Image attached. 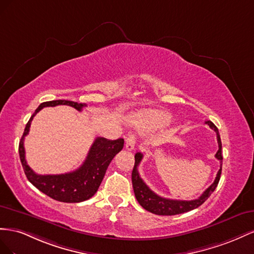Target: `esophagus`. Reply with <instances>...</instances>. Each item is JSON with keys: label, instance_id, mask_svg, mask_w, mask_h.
<instances>
[{"label": "esophagus", "instance_id": "1", "mask_svg": "<svg viewBox=\"0 0 254 254\" xmlns=\"http://www.w3.org/2000/svg\"><path fill=\"white\" fill-rule=\"evenodd\" d=\"M135 143H136V138L133 135H129L127 140H126V149L128 151H132L135 148Z\"/></svg>", "mask_w": 254, "mask_h": 254}]
</instances>
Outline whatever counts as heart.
<instances>
[{"instance_id":"1","label":"heart","mask_w":254,"mask_h":254,"mask_svg":"<svg viewBox=\"0 0 254 254\" xmlns=\"http://www.w3.org/2000/svg\"><path fill=\"white\" fill-rule=\"evenodd\" d=\"M137 118L151 127H163L171 121V115L165 111L149 110L139 113Z\"/></svg>"}]
</instances>
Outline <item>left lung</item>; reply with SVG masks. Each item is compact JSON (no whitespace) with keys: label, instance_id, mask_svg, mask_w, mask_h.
<instances>
[{"label":"left lung","instance_id":"obj_1","mask_svg":"<svg viewBox=\"0 0 254 254\" xmlns=\"http://www.w3.org/2000/svg\"><path fill=\"white\" fill-rule=\"evenodd\" d=\"M205 123L209 126V127L213 128L217 134V141H218L219 149H218V151H217L215 157L220 162V169L218 172H217V176H216L214 183L209 186L198 199L190 200V201L172 200V199L163 198V197H161V195L156 194L154 191H152L149 188V186L143 182L142 179L139 176V172H138V166L141 162L143 155H142V153H140V152H137V153L135 154V165H134V168L132 171L133 190H134L135 197H136L137 201H138V203L144 209H147L148 212L156 214V215H163V216H172V215H178V214L190 212V211H191V209L197 208L201 204H203L204 202L208 199L209 195H211L212 192L215 190V188L219 183L220 175H221V166H222L221 139H220L218 128L216 127L214 123L212 121H205Z\"/></svg>","mask_w":254,"mask_h":254}]
</instances>
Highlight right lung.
Returning <instances> with one entry per match:
<instances>
[{
  "instance_id": "obj_1",
  "label": "right lung",
  "mask_w": 254,
  "mask_h": 254,
  "mask_svg": "<svg viewBox=\"0 0 254 254\" xmlns=\"http://www.w3.org/2000/svg\"><path fill=\"white\" fill-rule=\"evenodd\" d=\"M56 105H69L74 107L78 112H81L82 108L86 106V104L68 100H54L41 103L26 123L23 136L20 140V161L27 180L40 191L57 201L77 203V202L88 200L97 192L105 176L108 165L111 164L115 155L122 150L125 140L122 138L110 140L104 137H97L87 154L85 162L78 169L64 173V175H37L26 163L24 137L30 132L31 122L34 116L43 107Z\"/></svg>"
}]
</instances>
